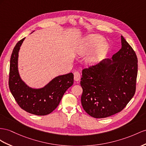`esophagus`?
I'll list each match as a JSON object with an SVG mask.
<instances>
[{
	"instance_id": "34e87169",
	"label": "esophagus",
	"mask_w": 146,
	"mask_h": 146,
	"mask_svg": "<svg viewBox=\"0 0 146 146\" xmlns=\"http://www.w3.org/2000/svg\"><path fill=\"white\" fill-rule=\"evenodd\" d=\"M81 78V74L80 73L78 72H75L74 73V80L76 81H78L80 80Z\"/></svg>"
}]
</instances>
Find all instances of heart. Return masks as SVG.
Here are the masks:
<instances>
[{"mask_svg":"<svg viewBox=\"0 0 146 146\" xmlns=\"http://www.w3.org/2000/svg\"><path fill=\"white\" fill-rule=\"evenodd\" d=\"M103 41L104 39L99 35H89L78 41L74 49L81 56H85L94 50L88 57L87 62L90 65H96L101 60L109 49L108 44Z\"/></svg>","mask_w":146,"mask_h":146,"instance_id":"obj_1","label":"heart"}]
</instances>
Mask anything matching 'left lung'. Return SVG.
Segmentation results:
<instances>
[{"label": "left lung", "mask_w": 146, "mask_h": 146, "mask_svg": "<svg viewBox=\"0 0 146 146\" xmlns=\"http://www.w3.org/2000/svg\"><path fill=\"white\" fill-rule=\"evenodd\" d=\"M121 39V49L111 60H104L82 72L81 104L94 118H106L121 111L135 94L137 58L122 36Z\"/></svg>", "instance_id": "left-lung-1"}]
</instances>
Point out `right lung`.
<instances>
[{
	"mask_svg": "<svg viewBox=\"0 0 146 146\" xmlns=\"http://www.w3.org/2000/svg\"><path fill=\"white\" fill-rule=\"evenodd\" d=\"M25 38L17 43L10 58L9 85L22 109L36 115H46L57 107L64 93L73 84L72 73L58 76L40 89L29 88L21 80L18 70V52Z\"/></svg>",
	"mask_w": 146,
	"mask_h": 146,
	"instance_id": "right-lung-1",
	"label": "right lung"
}]
</instances>
